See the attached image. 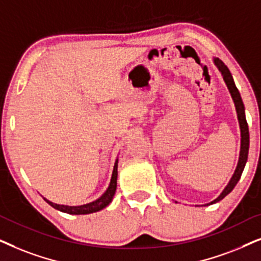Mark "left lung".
Masks as SVG:
<instances>
[{
    "label": "left lung",
    "mask_w": 261,
    "mask_h": 261,
    "mask_svg": "<svg viewBox=\"0 0 261 261\" xmlns=\"http://www.w3.org/2000/svg\"><path fill=\"white\" fill-rule=\"evenodd\" d=\"M214 63L216 64V67L218 68V70L221 71L222 76H223V80L227 85L229 92H230L231 98L234 100L235 103V109H236V113H238V119H239V124H240V130H241V148H240V156H239V162L238 166H236V169L232 174L230 181L225 189L222 191V193L218 196L216 199L211 201V203L206 204V205H210V204H215L217 201H220L223 199V198L229 194L234 189L236 184L241 178L242 172H244V168L246 166V162H247V158H248V149H249V133H248V124L247 120H246V116H245V106L244 102H242L241 95H240L239 89L236 88L234 80H232V76L229 71V69L227 65H225L223 62H222L220 58H215Z\"/></svg>",
    "instance_id": "left-lung-1"
}]
</instances>
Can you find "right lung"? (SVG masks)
<instances>
[{
    "label": "right lung",
    "mask_w": 261,
    "mask_h": 261,
    "mask_svg": "<svg viewBox=\"0 0 261 261\" xmlns=\"http://www.w3.org/2000/svg\"><path fill=\"white\" fill-rule=\"evenodd\" d=\"M117 178H118V159L116 160L113 167V173L112 178H111V182L109 189L106 190V192L102 194L99 199H96L92 203L85 204V205H79V206H69V205H60V204H55L52 201L47 200L46 198H44L46 203L50 204L52 207H55L56 210H60L62 213L70 214V215H87V214H93L96 211L102 210L103 207H106L112 201L114 193H116L117 189Z\"/></svg>",
    "instance_id": "1"
}]
</instances>
